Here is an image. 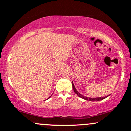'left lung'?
<instances>
[{
  "mask_svg": "<svg viewBox=\"0 0 131 131\" xmlns=\"http://www.w3.org/2000/svg\"><path fill=\"white\" fill-rule=\"evenodd\" d=\"M72 86H73V90H74V93H75L76 94H77V95L79 96V97H81V98L84 99V100H85L90 101H101L102 100H104V99H105L106 97H108V96L110 95H110L105 96V97H94V98H92V97H86V96L82 95L81 94H80V93L77 91V89H76L75 87H74V84H73V82H72Z\"/></svg>",
  "mask_w": 131,
  "mask_h": 131,
  "instance_id": "8db88e82",
  "label": "left lung"
}]
</instances>
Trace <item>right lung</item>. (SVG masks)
<instances>
[{
  "label": "right lung",
  "instance_id": "add662e5",
  "mask_svg": "<svg viewBox=\"0 0 131 131\" xmlns=\"http://www.w3.org/2000/svg\"><path fill=\"white\" fill-rule=\"evenodd\" d=\"M50 97H51V96H50ZM50 97H48V98H50Z\"/></svg>",
  "mask_w": 131,
  "mask_h": 131
}]
</instances>
